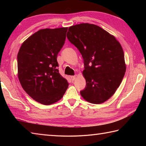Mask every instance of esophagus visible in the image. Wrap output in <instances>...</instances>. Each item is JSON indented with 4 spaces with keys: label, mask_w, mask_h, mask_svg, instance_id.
<instances>
[{
    "label": "esophagus",
    "mask_w": 146,
    "mask_h": 146,
    "mask_svg": "<svg viewBox=\"0 0 146 146\" xmlns=\"http://www.w3.org/2000/svg\"><path fill=\"white\" fill-rule=\"evenodd\" d=\"M76 76H71V80H73H73H75V78H76Z\"/></svg>",
    "instance_id": "esophagus-1"
}]
</instances>
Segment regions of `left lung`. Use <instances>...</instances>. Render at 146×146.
<instances>
[{"label":"left lung","instance_id":"obj_1","mask_svg":"<svg viewBox=\"0 0 146 146\" xmlns=\"http://www.w3.org/2000/svg\"><path fill=\"white\" fill-rule=\"evenodd\" d=\"M66 36L84 61L86 84L80 94L90 103H104L115 94L126 71L120 42L100 27L88 23L70 26Z\"/></svg>","mask_w":146,"mask_h":146}]
</instances>
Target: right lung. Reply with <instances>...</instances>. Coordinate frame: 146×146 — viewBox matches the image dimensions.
Listing matches in <instances>:
<instances>
[{
    "label": "right lung",
    "instance_id": "add662e5",
    "mask_svg": "<svg viewBox=\"0 0 146 146\" xmlns=\"http://www.w3.org/2000/svg\"><path fill=\"white\" fill-rule=\"evenodd\" d=\"M68 27L42 29L22 44L17 54V76L22 87L39 103L48 105L63 97L67 80L58 69L57 56Z\"/></svg>",
    "mask_w": 146,
    "mask_h": 146
}]
</instances>
